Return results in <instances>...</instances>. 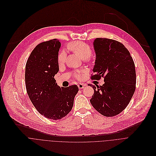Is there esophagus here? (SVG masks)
I'll return each mask as SVG.
<instances>
[{
	"label": "esophagus",
	"mask_w": 156,
	"mask_h": 156,
	"mask_svg": "<svg viewBox=\"0 0 156 156\" xmlns=\"http://www.w3.org/2000/svg\"><path fill=\"white\" fill-rule=\"evenodd\" d=\"M85 85L83 84V83H79V84H78V87H79V89L83 88L85 87Z\"/></svg>",
	"instance_id": "obj_1"
}]
</instances>
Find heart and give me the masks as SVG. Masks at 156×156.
Wrapping results in <instances>:
<instances>
[{"label":"heart","instance_id":"heart-1","mask_svg":"<svg viewBox=\"0 0 156 156\" xmlns=\"http://www.w3.org/2000/svg\"><path fill=\"white\" fill-rule=\"evenodd\" d=\"M68 47L69 50L77 54L83 59H88L91 56L92 51L90 46L83 42L79 41L71 42L68 45ZM66 54L64 50L59 53L58 55V61L59 64H62L64 63L66 59ZM76 77L79 78L80 75L77 73L76 74Z\"/></svg>","mask_w":156,"mask_h":156}]
</instances>
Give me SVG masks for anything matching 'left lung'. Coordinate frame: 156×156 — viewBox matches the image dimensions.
<instances>
[{
    "label": "left lung",
    "mask_w": 156,
    "mask_h": 156,
    "mask_svg": "<svg viewBox=\"0 0 156 156\" xmlns=\"http://www.w3.org/2000/svg\"><path fill=\"white\" fill-rule=\"evenodd\" d=\"M96 54L92 79L104 78L103 85L88 84L94 90L90 100L98 112L112 117L125 109L135 90L136 72L132 57L122 44L112 39L96 38Z\"/></svg>",
    "instance_id": "obj_1"
}]
</instances>
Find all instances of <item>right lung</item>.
Listing matches in <instances>:
<instances>
[{"mask_svg": "<svg viewBox=\"0 0 156 156\" xmlns=\"http://www.w3.org/2000/svg\"><path fill=\"white\" fill-rule=\"evenodd\" d=\"M60 47L57 39L39 44L31 52L25 69L26 87L31 102L40 114L55 120L71 111L79 91L76 85L60 87L54 79L59 71Z\"/></svg>", "mask_w": 156, "mask_h": 156, "instance_id": "add662e5", "label": "right lung"}]
</instances>
